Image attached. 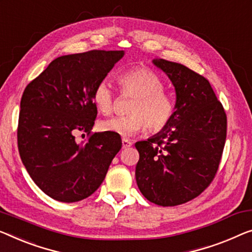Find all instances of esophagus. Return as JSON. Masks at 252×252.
Instances as JSON below:
<instances>
[{
  "instance_id": "34e87169",
  "label": "esophagus",
  "mask_w": 252,
  "mask_h": 252,
  "mask_svg": "<svg viewBox=\"0 0 252 252\" xmlns=\"http://www.w3.org/2000/svg\"><path fill=\"white\" fill-rule=\"evenodd\" d=\"M131 146H132V141L129 140V139H126V138L122 139V147L123 148H129V147H131Z\"/></svg>"
}]
</instances>
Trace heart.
I'll return each instance as SVG.
<instances>
[{
    "label": "heart",
    "mask_w": 252,
    "mask_h": 252,
    "mask_svg": "<svg viewBox=\"0 0 252 252\" xmlns=\"http://www.w3.org/2000/svg\"><path fill=\"white\" fill-rule=\"evenodd\" d=\"M118 82L125 95L134 96L129 105L130 114L103 120L100 130L122 137H131L148 126L159 131L167 126L174 113V104L164 92V82L152 70L138 67L122 73ZM93 102L103 114H110L114 106V94L107 81H100L93 93Z\"/></svg>",
    "instance_id": "1"
}]
</instances>
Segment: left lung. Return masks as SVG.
I'll use <instances>...</instances> for the list:
<instances>
[{
	"mask_svg": "<svg viewBox=\"0 0 252 252\" xmlns=\"http://www.w3.org/2000/svg\"><path fill=\"white\" fill-rule=\"evenodd\" d=\"M153 63L170 78L176 102L167 126L136 142V181L150 202L178 206L198 197L215 178L226 139V114L207 79L180 63L163 59Z\"/></svg>",
	"mask_w": 252,
	"mask_h": 252,
	"instance_id": "obj_1",
	"label": "left lung"
}]
</instances>
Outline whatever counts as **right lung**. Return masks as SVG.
<instances>
[{
	"instance_id": "obj_1",
	"label": "right lung",
	"mask_w": 252,
	"mask_h": 252,
	"mask_svg": "<svg viewBox=\"0 0 252 252\" xmlns=\"http://www.w3.org/2000/svg\"><path fill=\"white\" fill-rule=\"evenodd\" d=\"M123 51H89L52 61L22 94L18 148L26 170L47 196L62 202L89 197L102 185L122 147L120 134L92 132L94 89L123 58Z\"/></svg>"
}]
</instances>
